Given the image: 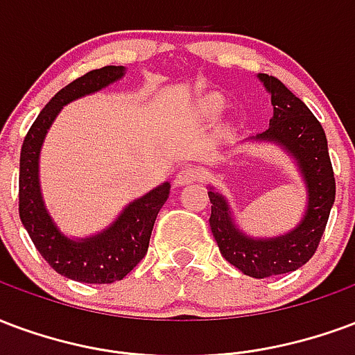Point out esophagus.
Returning <instances> with one entry per match:
<instances>
[{"mask_svg":"<svg viewBox=\"0 0 355 355\" xmlns=\"http://www.w3.org/2000/svg\"><path fill=\"white\" fill-rule=\"evenodd\" d=\"M202 178V170L196 166H183L175 174V185H189L193 181H198Z\"/></svg>","mask_w":355,"mask_h":355,"instance_id":"obj_1","label":"esophagus"}]
</instances>
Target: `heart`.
Here are the masks:
<instances>
[{
    "mask_svg": "<svg viewBox=\"0 0 355 355\" xmlns=\"http://www.w3.org/2000/svg\"><path fill=\"white\" fill-rule=\"evenodd\" d=\"M198 107H200V113H202V115H206V117H214V115H217V113L221 111V107H223V100H221V96L208 94L200 100Z\"/></svg>",
    "mask_w": 355,
    "mask_h": 355,
    "instance_id": "heart-1",
    "label": "heart"
}]
</instances>
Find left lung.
Masks as SVG:
<instances>
[{"label":"left lung","instance_id":"left-lung-1","mask_svg":"<svg viewBox=\"0 0 355 355\" xmlns=\"http://www.w3.org/2000/svg\"><path fill=\"white\" fill-rule=\"evenodd\" d=\"M259 81L270 94L272 119L270 126L252 139L276 144L293 157L309 195L304 216L301 223L286 234L252 238L236 227L227 198L209 187V227L219 252L231 265L245 276L268 278L293 272L315 253L335 202V174L325 132L314 113L280 79L259 73Z\"/></svg>","mask_w":355,"mask_h":355}]
</instances>
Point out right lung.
I'll return each mask as SVG.
<instances>
[{"instance_id": "right-lung-1", "label": "right lung", "mask_w": 355, "mask_h": 355, "mask_svg": "<svg viewBox=\"0 0 355 355\" xmlns=\"http://www.w3.org/2000/svg\"><path fill=\"white\" fill-rule=\"evenodd\" d=\"M124 66L92 69L53 96L32 128L20 151L18 214L33 245L54 270L83 284H113L123 280L146 257L153 225L170 195V183H162L130 202L113 223L89 238H69L49 214L40 185V153L46 132L64 105L77 98L110 87L124 75Z\"/></svg>"}]
</instances>
